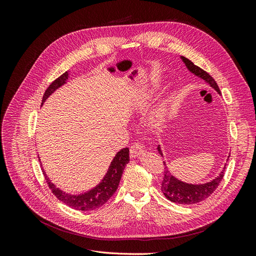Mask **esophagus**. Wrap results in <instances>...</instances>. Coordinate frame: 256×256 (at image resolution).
Masks as SVG:
<instances>
[{
    "instance_id": "esophagus-1",
    "label": "esophagus",
    "mask_w": 256,
    "mask_h": 256,
    "mask_svg": "<svg viewBox=\"0 0 256 256\" xmlns=\"http://www.w3.org/2000/svg\"><path fill=\"white\" fill-rule=\"evenodd\" d=\"M144 152V148L141 143H134L130 147V157L131 158H136L142 154Z\"/></svg>"
}]
</instances>
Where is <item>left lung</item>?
I'll list each match as a JSON object with an SVG mask.
<instances>
[{
    "label": "left lung",
    "instance_id": "obj_1",
    "mask_svg": "<svg viewBox=\"0 0 256 256\" xmlns=\"http://www.w3.org/2000/svg\"><path fill=\"white\" fill-rule=\"evenodd\" d=\"M180 58L182 60L184 65L187 66L188 70H190L192 74H194L196 76H198V78L203 79L206 83H208L212 88H214L220 94L218 84H216V82L210 74L206 72L205 70H203L202 68H200L198 66L193 64L192 62L187 58L180 56ZM158 152L162 156L160 145L158 146ZM226 166H224L222 172L219 174V176H216L214 180L206 184H187V182L178 180L177 178H175L171 173H170L168 168L166 166L164 180L161 182V191L168 200H171V202L176 204L191 205V204L202 202V200H206L208 196H210L214 193V191L218 188V186L223 180L224 171H226Z\"/></svg>",
    "mask_w": 256,
    "mask_h": 256
}]
</instances>
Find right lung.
<instances>
[{
    "mask_svg": "<svg viewBox=\"0 0 256 256\" xmlns=\"http://www.w3.org/2000/svg\"><path fill=\"white\" fill-rule=\"evenodd\" d=\"M67 79H68V72H66L62 76H60L56 80H54L44 92V94L42 96V104L54 90H56L58 88L62 86V85L65 84ZM128 162H129V148L126 147V148H122V150H120L118 154H116V156L112 160L109 170H108V172L104 177L102 182H100L98 186H96L94 189H92L85 193H82V194H79V196L69 194V193L60 190L49 180V178L47 177V175H46L44 171H42V174L52 193L60 200V202H63L64 204L74 209H76V210L88 212V210H94V209L102 207L114 194L116 189L118 187L124 168H125Z\"/></svg>",
    "mask_w": 256,
    "mask_h": 256,
    "instance_id": "right-lung-1",
    "label": "right lung"
}]
</instances>
